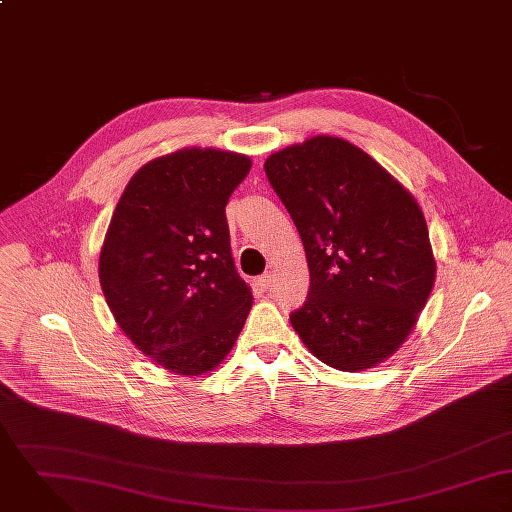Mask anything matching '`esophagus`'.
<instances>
[{
  "label": "esophagus",
  "instance_id": "obj_1",
  "mask_svg": "<svg viewBox=\"0 0 512 512\" xmlns=\"http://www.w3.org/2000/svg\"><path fill=\"white\" fill-rule=\"evenodd\" d=\"M255 283H257V287H259L261 291H269V289H271V283H273V275H271V273H265V275H261Z\"/></svg>",
  "mask_w": 512,
  "mask_h": 512
}]
</instances>
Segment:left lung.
<instances>
[{
  "mask_svg": "<svg viewBox=\"0 0 512 512\" xmlns=\"http://www.w3.org/2000/svg\"><path fill=\"white\" fill-rule=\"evenodd\" d=\"M265 174L307 253V301L291 324L326 366L362 372L413 330L435 283L425 217L358 146L314 136L271 154Z\"/></svg>",
  "mask_w": 512,
  "mask_h": 512,
  "instance_id": "1",
  "label": "left lung"
}]
</instances>
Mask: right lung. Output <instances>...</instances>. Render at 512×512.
<instances>
[{
  "mask_svg": "<svg viewBox=\"0 0 512 512\" xmlns=\"http://www.w3.org/2000/svg\"><path fill=\"white\" fill-rule=\"evenodd\" d=\"M249 168L243 154L184 148L142 166L112 213L99 259L106 305L132 344L174 374L219 366L253 305L225 217Z\"/></svg>",
  "mask_w": 512,
  "mask_h": 512,
  "instance_id": "add662e5",
  "label": "right lung"
}]
</instances>
